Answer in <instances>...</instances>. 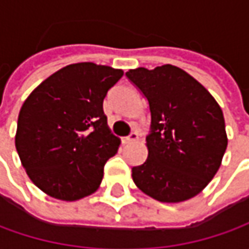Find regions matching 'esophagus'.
I'll return each mask as SVG.
<instances>
[{"instance_id": "esophagus-1", "label": "esophagus", "mask_w": 249, "mask_h": 249, "mask_svg": "<svg viewBox=\"0 0 249 249\" xmlns=\"http://www.w3.org/2000/svg\"><path fill=\"white\" fill-rule=\"evenodd\" d=\"M137 140H139V134H137L136 131H133V133H130L127 137H123V139H122V142H123V144H130V142L137 141Z\"/></svg>"}]
</instances>
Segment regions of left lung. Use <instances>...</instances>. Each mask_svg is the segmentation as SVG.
<instances>
[{
	"label": "left lung",
	"mask_w": 249,
	"mask_h": 249,
	"mask_svg": "<svg viewBox=\"0 0 249 249\" xmlns=\"http://www.w3.org/2000/svg\"><path fill=\"white\" fill-rule=\"evenodd\" d=\"M126 76L151 112L148 158L131 169L133 181L160 202L196 196L213 178L227 148L222 108L201 83L173 65L130 69Z\"/></svg>",
	"instance_id": "1"
}]
</instances>
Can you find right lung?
I'll return each instance as SVG.
<instances>
[{
    "label": "right lung",
    "instance_id": "right-lung-1",
    "mask_svg": "<svg viewBox=\"0 0 249 249\" xmlns=\"http://www.w3.org/2000/svg\"><path fill=\"white\" fill-rule=\"evenodd\" d=\"M122 69L80 62L45 79L24 101L15 145L27 176L45 194L77 201L95 193L119 148L102 102Z\"/></svg>",
    "mask_w": 249,
    "mask_h": 249
}]
</instances>
